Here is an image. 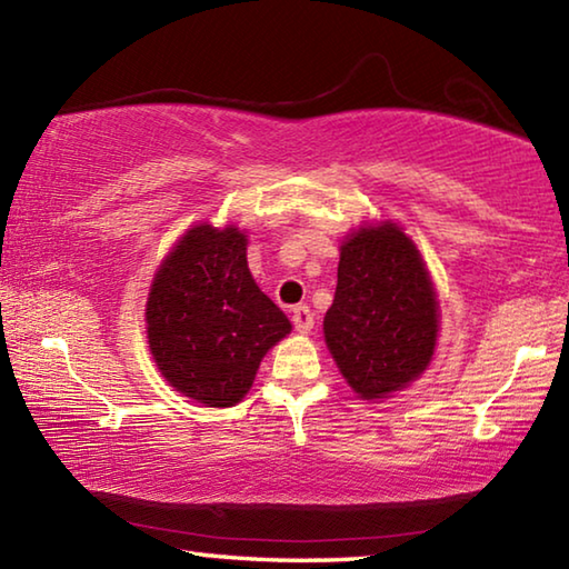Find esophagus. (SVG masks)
Masks as SVG:
<instances>
[{
  "mask_svg": "<svg viewBox=\"0 0 569 569\" xmlns=\"http://www.w3.org/2000/svg\"><path fill=\"white\" fill-rule=\"evenodd\" d=\"M291 319H293L296 331L308 333V331L313 329V311L308 306H296L293 313H291Z\"/></svg>",
  "mask_w": 569,
  "mask_h": 569,
  "instance_id": "34e87169",
  "label": "esophagus"
}]
</instances>
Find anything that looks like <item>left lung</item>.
<instances>
[{"label": "left lung", "mask_w": 569, "mask_h": 569, "mask_svg": "<svg viewBox=\"0 0 569 569\" xmlns=\"http://www.w3.org/2000/svg\"><path fill=\"white\" fill-rule=\"evenodd\" d=\"M437 308L427 266L397 223L366 226L343 240L323 336L361 399H387L421 377L435 356Z\"/></svg>", "instance_id": "left-lung-1"}]
</instances>
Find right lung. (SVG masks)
I'll list each match as a JSON object with an SVG mask.
<instances>
[{
	"mask_svg": "<svg viewBox=\"0 0 569 569\" xmlns=\"http://www.w3.org/2000/svg\"><path fill=\"white\" fill-rule=\"evenodd\" d=\"M238 228H190L150 286L148 343L162 377L208 407H233L291 321L256 286Z\"/></svg>",
	"mask_w": 569,
	"mask_h": 569,
	"instance_id": "1",
	"label": "right lung"
}]
</instances>
